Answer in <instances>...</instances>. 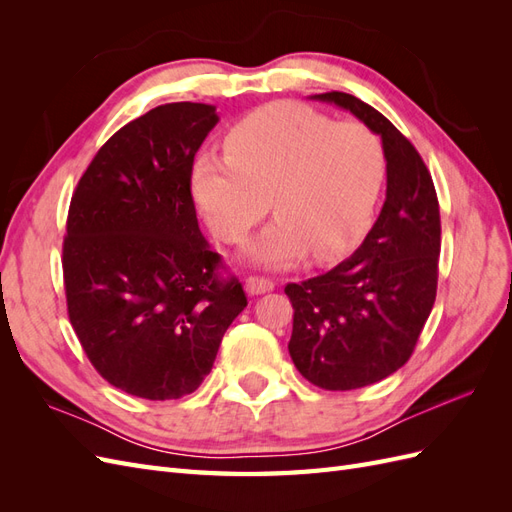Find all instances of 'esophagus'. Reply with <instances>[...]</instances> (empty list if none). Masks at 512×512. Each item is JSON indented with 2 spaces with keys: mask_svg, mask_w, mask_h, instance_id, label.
I'll use <instances>...</instances> for the list:
<instances>
[{
  "mask_svg": "<svg viewBox=\"0 0 512 512\" xmlns=\"http://www.w3.org/2000/svg\"><path fill=\"white\" fill-rule=\"evenodd\" d=\"M273 288H275V284L271 280H267V277H258V275L245 277V290L250 294H265V292H271Z\"/></svg>",
  "mask_w": 512,
  "mask_h": 512,
  "instance_id": "34e87169",
  "label": "esophagus"
}]
</instances>
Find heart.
<instances>
[{
  "label": "heart",
  "mask_w": 512,
  "mask_h": 512,
  "mask_svg": "<svg viewBox=\"0 0 512 512\" xmlns=\"http://www.w3.org/2000/svg\"><path fill=\"white\" fill-rule=\"evenodd\" d=\"M384 170L380 138L363 123L275 102L230 130L226 156L194 162L192 194L222 243L243 241L271 207L277 220L247 256L284 267L307 252L316 260L348 254L369 228Z\"/></svg>",
  "instance_id": "1"
}]
</instances>
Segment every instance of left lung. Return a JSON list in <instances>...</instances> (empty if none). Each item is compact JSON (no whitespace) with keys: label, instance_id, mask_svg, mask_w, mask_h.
<instances>
[{"label":"left lung","instance_id":"obj_1","mask_svg":"<svg viewBox=\"0 0 512 512\" xmlns=\"http://www.w3.org/2000/svg\"><path fill=\"white\" fill-rule=\"evenodd\" d=\"M312 100L361 119L382 138L386 160V200L363 245L331 271L286 286L294 367L324 391H352L395 374L414 352L436 301L440 207L423 158L374 106L342 91Z\"/></svg>","mask_w":512,"mask_h":512}]
</instances>
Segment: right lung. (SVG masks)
<instances>
[{
	"mask_svg": "<svg viewBox=\"0 0 512 512\" xmlns=\"http://www.w3.org/2000/svg\"><path fill=\"white\" fill-rule=\"evenodd\" d=\"M215 106L173 102L115 132L87 166L68 211L64 284L72 329L98 374L130 395L194 393L247 305L198 228L196 151Z\"/></svg>",
	"mask_w": 512,
	"mask_h": 512,
	"instance_id": "1",
	"label": "right lung"
}]
</instances>
